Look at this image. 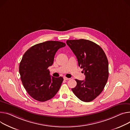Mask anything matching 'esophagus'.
Returning <instances> with one entry per match:
<instances>
[{"instance_id":"34e87169","label":"esophagus","mask_w":130,"mask_h":130,"mask_svg":"<svg viewBox=\"0 0 130 130\" xmlns=\"http://www.w3.org/2000/svg\"><path fill=\"white\" fill-rule=\"evenodd\" d=\"M70 78H67V77H64V79L65 80H69Z\"/></svg>"}]
</instances>
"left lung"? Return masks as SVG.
<instances>
[{"label":"left lung","mask_w":130,"mask_h":130,"mask_svg":"<svg viewBox=\"0 0 130 130\" xmlns=\"http://www.w3.org/2000/svg\"><path fill=\"white\" fill-rule=\"evenodd\" d=\"M67 44L77 57L78 66L83 68L85 80L75 79L77 85L72 90L84 102L94 100L104 89L109 77L108 59L102 48L88 40H67Z\"/></svg>","instance_id":"obj_1"}]
</instances>
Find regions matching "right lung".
<instances>
[{
  "label": "right lung",
  "instance_id": "1",
  "mask_svg": "<svg viewBox=\"0 0 130 130\" xmlns=\"http://www.w3.org/2000/svg\"><path fill=\"white\" fill-rule=\"evenodd\" d=\"M65 45L62 42L48 41L33 45L24 54L19 73L23 87L33 99L45 101L59 90L63 78L51 76L48 67L53 64L57 50Z\"/></svg>",
  "mask_w": 130,
  "mask_h": 130
}]
</instances>
